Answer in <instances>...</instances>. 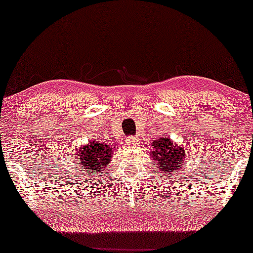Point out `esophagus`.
<instances>
[{
    "mask_svg": "<svg viewBox=\"0 0 253 253\" xmlns=\"http://www.w3.org/2000/svg\"><path fill=\"white\" fill-rule=\"evenodd\" d=\"M127 143H128V145H139L140 139H139V136H130L128 140H127Z\"/></svg>",
    "mask_w": 253,
    "mask_h": 253,
    "instance_id": "esophagus-1",
    "label": "esophagus"
}]
</instances>
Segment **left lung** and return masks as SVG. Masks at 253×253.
I'll return each instance as SVG.
<instances>
[{
    "instance_id": "1",
    "label": "left lung",
    "mask_w": 253,
    "mask_h": 253,
    "mask_svg": "<svg viewBox=\"0 0 253 253\" xmlns=\"http://www.w3.org/2000/svg\"><path fill=\"white\" fill-rule=\"evenodd\" d=\"M152 144V157L153 168H157L161 172L159 175H167L170 177V173H175L181 171L185 163V151L182 146L173 143L168 135L161 136L159 139L151 141ZM155 171V170H153Z\"/></svg>"
}]
</instances>
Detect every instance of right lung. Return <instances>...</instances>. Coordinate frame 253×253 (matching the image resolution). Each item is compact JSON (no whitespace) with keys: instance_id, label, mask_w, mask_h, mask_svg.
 I'll use <instances>...</instances> for the list:
<instances>
[{"instance_id":"obj_1","label":"right lung","mask_w":253,"mask_h":253,"mask_svg":"<svg viewBox=\"0 0 253 253\" xmlns=\"http://www.w3.org/2000/svg\"><path fill=\"white\" fill-rule=\"evenodd\" d=\"M112 155L113 151L110 145L94 139L77 151L75 159L84 175L95 176L108 168Z\"/></svg>"}]
</instances>
